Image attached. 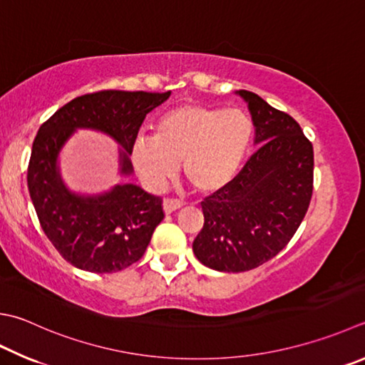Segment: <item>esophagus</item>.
<instances>
[{"mask_svg":"<svg viewBox=\"0 0 365 365\" xmlns=\"http://www.w3.org/2000/svg\"><path fill=\"white\" fill-rule=\"evenodd\" d=\"M180 208H182V203L180 200H175V198H165L163 200V210L167 215H171V212Z\"/></svg>","mask_w":365,"mask_h":365,"instance_id":"obj_1","label":"esophagus"}]
</instances>
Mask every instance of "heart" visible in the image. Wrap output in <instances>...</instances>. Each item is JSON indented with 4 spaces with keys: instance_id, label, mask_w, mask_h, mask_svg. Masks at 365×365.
I'll use <instances>...</instances> for the list:
<instances>
[{
    "instance_id": "obj_1",
    "label": "heart",
    "mask_w": 365,
    "mask_h": 365,
    "mask_svg": "<svg viewBox=\"0 0 365 365\" xmlns=\"http://www.w3.org/2000/svg\"><path fill=\"white\" fill-rule=\"evenodd\" d=\"M252 122L242 109L185 103L160 115L154 140H138L132 162L144 184L160 189L182 163V173L198 192L221 190L246 157Z\"/></svg>"
}]
</instances>
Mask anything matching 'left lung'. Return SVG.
Segmentation results:
<instances>
[{"label": "left lung", "mask_w": 365, "mask_h": 365, "mask_svg": "<svg viewBox=\"0 0 365 365\" xmlns=\"http://www.w3.org/2000/svg\"><path fill=\"white\" fill-rule=\"evenodd\" d=\"M259 144L245 167L202 202L197 259L217 272L252 270L277 256L304 221L313 195V144L297 120L240 91Z\"/></svg>", "instance_id": "1"}]
</instances>
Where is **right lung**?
<instances>
[{
	"mask_svg": "<svg viewBox=\"0 0 365 365\" xmlns=\"http://www.w3.org/2000/svg\"><path fill=\"white\" fill-rule=\"evenodd\" d=\"M171 92L100 91L76 97L39 127L26 182L46 237L66 262L93 273H114L143 257L165 217L162 198L135 184L115 185L97 197L71 194L61 182L57 157L76 128L101 130L125 149L122 173H132L128 154L146 114Z\"/></svg>",
	"mask_w": 365,
	"mask_h": 365,
	"instance_id": "obj_1",
	"label": "right lung"
}]
</instances>
